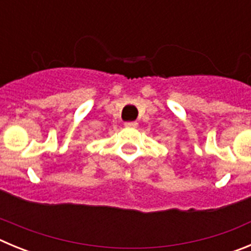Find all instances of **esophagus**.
Instances as JSON below:
<instances>
[{
  "label": "esophagus",
  "instance_id": "1",
  "mask_svg": "<svg viewBox=\"0 0 251 251\" xmlns=\"http://www.w3.org/2000/svg\"><path fill=\"white\" fill-rule=\"evenodd\" d=\"M124 126L127 128H136L137 126H138V123H137V122H126Z\"/></svg>",
  "mask_w": 251,
  "mask_h": 251
}]
</instances>
